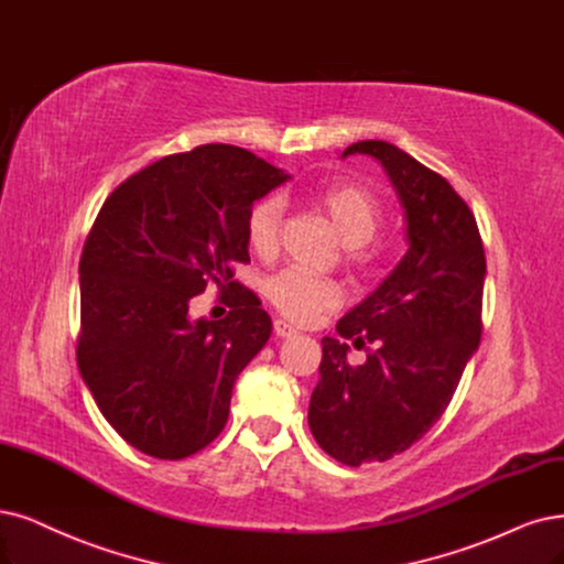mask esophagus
<instances>
[{
  "label": "esophagus",
  "mask_w": 564,
  "mask_h": 564,
  "mask_svg": "<svg viewBox=\"0 0 564 564\" xmlns=\"http://www.w3.org/2000/svg\"><path fill=\"white\" fill-rule=\"evenodd\" d=\"M274 332H276V337H281V339H290V337L300 335L295 325H290L288 321H281V318L274 321Z\"/></svg>",
  "instance_id": "34e87169"
}]
</instances>
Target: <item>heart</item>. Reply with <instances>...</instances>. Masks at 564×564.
<instances>
[{
	"instance_id": "heart-1",
	"label": "heart",
	"mask_w": 564,
	"mask_h": 564,
	"mask_svg": "<svg viewBox=\"0 0 564 564\" xmlns=\"http://www.w3.org/2000/svg\"><path fill=\"white\" fill-rule=\"evenodd\" d=\"M316 204L337 229L348 248H360L373 239L383 220V208L367 187L356 183H329L316 193ZM283 199L269 195L250 208L246 237L258 256H271L279 248ZM264 295L283 316L297 323H314L341 304V285L308 271L288 267L264 281Z\"/></svg>"
}]
</instances>
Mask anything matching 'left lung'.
<instances>
[{
	"mask_svg": "<svg viewBox=\"0 0 564 564\" xmlns=\"http://www.w3.org/2000/svg\"><path fill=\"white\" fill-rule=\"evenodd\" d=\"M379 160L406 220V253L369 297L323 337L308 427L335 460L360 467L406 451L442 419L481 341L486 253L476 218L451 183L388 141H358L341 158ZM352 338L378 346L347 362Z\"/></svg>",
	"mask_w": 564,
	"mask_h": 564,
	"instance_id": "obj_1",
	"label": "left lung"
}]
</instances>
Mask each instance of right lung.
<instances>
[{
    "instance_id": "1",
    "label": "right lung",
    "mask_w": 564,
    "mask_h": 564,
    "mask_svg": "<svg viewBox=\"0 0 564 564\" xmlns=\"http://www.w3.org/2000/svg\"><path fill=\"white\" fill-rule=\"evenodd\" d=\"M290 176L239 145L204 143L120 183L83 246L76 360L104 419L137 451L181 460L223 432L235 381L271 318L232 262H250V208ZM206 282L234 311L193 322Z\"/></svg>"
}]
</instances>
